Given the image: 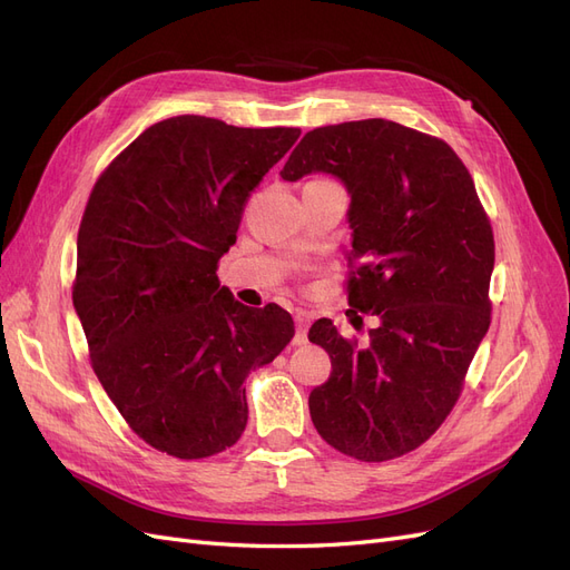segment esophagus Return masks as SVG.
<instances>
[{"mask_svg":"<svg viewBox=\"0 0 570 570\" xmlns=\"http://www.w3.org/2000/svg\"><path fill=\"white\" fill-rule=\"evenodd\" d=\"M295 325H297V331H295V337H292V344H297V347H302V344L308 342V340H306V327H308L306 316H304V314H297V316H295Z\"/></svg>","mask_w":570,"mask_h":570,"instance_id":"esophagus-1","label":"esophagus"}]
</instances>
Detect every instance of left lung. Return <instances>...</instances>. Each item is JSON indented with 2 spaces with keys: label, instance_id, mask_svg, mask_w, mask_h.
I'll return each mask as SVG.
<instances>
[{
  "label": "left lung",
  "instance_id": "obj_1",
  "mask_svg": "<svg viewBox=\"0 0 570 570\" xmlns=\"http://www.w3.org/2000/svg\"><path fill=\"white\" fill-rule=\"evenodd\" d=\"M308 174L347 187L350 306L381 318L368 347L331 318L312 325L333 373L308 394V411L337 452L396 459L450 416L490 327V218L450 145L385 118L306 132L281 176Z\"/></svg>",
  "mask_w": 570,
  "mask_h": 570
}]
</instances>
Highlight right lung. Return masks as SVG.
<instances>
[{
  "label": "right lung",
  "mask_w": 570,
  "mask_h": 570,
  "mask_svg": "<svg viewBox=\"0 0 570 570\" xmlns=\"http://www.w3.org/2000/svg\"><path fill=\"white\" fill-rule=\"evenodd\" d=\"M297 137L299 128L174 116L92 187L73 306L101 387L154 450L206 459L233 446L247 425L249 371L295 335L285 308L235 302L216 268L249 193Z\"/></svg>",
  "instance_id": "right-lung-1"
}]
</instances>
